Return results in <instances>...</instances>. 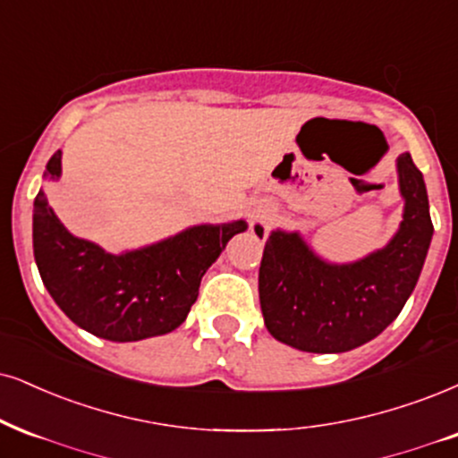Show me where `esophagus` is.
I'll return each mask as SVG.
<instances>
[{"label":"esophagus","mask_w":458,"mask_h":458,"mask_svg":"<svg viewBox=\"0 0 458 458\" xmlns=\"http://www.w3.org/2000/svg\"><path fill=\"white\" fill-rule=\"evenodd\" d=\"M261 218H263V216H259V214H257V216H255V218H252V225H255V223H257V220H261Z\"/></svg>","instance_id":"obj_1"}]
</instances>
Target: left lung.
<instances>
[{"label":"left lung","mask_w":458,"mask_h":458,"mask_svg":"<svg viewBox=\"0 0 458 458\" xmlns=\"http://www.w3.org/2000/svg\"><path fill=\"white\" fill-rule=\"evenodd\" d=\"M403 220L363 259L333 263L299 231L274 229L259 267V299L267 331L303 352H348L397 318L425 265L433 238L425 178L410 152L397 157ZM259 238L263 227L255 225Z\"/></svg>","instance_id":"1"}]
</instances>
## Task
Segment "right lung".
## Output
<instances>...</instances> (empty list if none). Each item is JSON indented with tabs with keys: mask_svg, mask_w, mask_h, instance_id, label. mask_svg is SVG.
Wrapping results in <instances>:
<instances>
[{
	"mask_svg": "<svg viewBox=\"0 0 458 458\" xmlns=\"http://www.w3.org/2000/svg\"><path fill=\"white\" fill-rule=\"evenodd\" d=\"M44 178H61V150L50 157ZM246 229V220L193 225L112 255L72 235L42 189L33 201V257L44 286L72 323L110 342H140L178 329L197 301L203 274Z\"/></svg>",
	"mask_w": 458,
	"mask_h": 458,
	"instance_id": "obj_1",
	"label": "right lung"
}]
</instances>
